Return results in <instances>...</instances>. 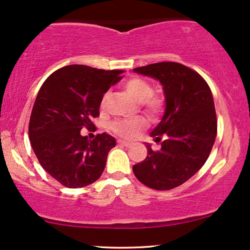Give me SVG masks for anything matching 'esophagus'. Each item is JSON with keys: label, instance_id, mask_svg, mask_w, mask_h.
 <instances>
[{"label": "esophagus", "instance_id": "34e87169", "mask_svg": "<svg viewBox=\"0 0 250 250\" xmlns=\"http://www.w3.org/2000/svg\"><path fill=\"white\" fill-rule=\"evenodd\" d=\"M118 144L122 145V146H125V147H130L131 146V143H129V142H125V141H122V140H119Z\"/></svg>", "mask_w": 250, "mask_h": 250}]
</instances>
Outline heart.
I'll list each match as a JSON object with an SVG mask.
<instances>
[{
    "mask_svg": "<svg viewBox=\"0 0 250 250\" xmlns=\"http://www.w3.org/2000/svg\"><path fill=\"white\" fill-rule=\"evenodd\" d=\"M123 88L129 96L137 103H142L145 112L150 118H157L163 108L160 98L152 96L153 88L150 83L142 78H131L123 84ZM146 122L138 118L134 120H119L112 125V130L123 138H134L142 129L145 128Z\"/></svg>",
    "mask_w": 250,
    "mask_h": 250,
    "instance_id": "heart-1",
    "label": "heart"
}]
</instances>
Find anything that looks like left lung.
I'll use <instances>...</instances> for the list:
<instances>
[{"label": "left lung", "instance_id": "obj_1", "mask_svg": "<svg viewBox=\"0 0 250 250\" xmlns=\"http://www.w3.org/2000/svg\"><path fill=\"white\" fill-rule=\"evenodd\" d=\"M134 72L162 84L165 112L150 134L162 147L153 151L145 143L147 156L132 170L146 187L169 190L196 174L209 158L217 135L212 93L197 72L176 62L153 63Z\"/></svg>", "mask_w": 250, "mask_h": 250}]
</instances>
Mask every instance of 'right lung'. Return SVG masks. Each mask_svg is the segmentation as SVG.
Listing matches in <instances>:
<instances>
[{"instance_id":"add662e5","label":"right lung","mask_w":250,"mask_h":250,"mask_svg":"<svg viewBox=\"0 0 250 250\" xmlns=\"http://www.w3.org/2000/svg\"><path fill=\"white\" fill-rule=\"evenodd\" d=\"M122 72L67 65L53 72L40 87L28 136L40 165L64 187L91 185L105 169L115 138L104 132L90 141L81 129L92 125L104 94L121 80Z\"/></svg>"}]
</instances>
